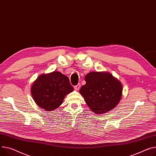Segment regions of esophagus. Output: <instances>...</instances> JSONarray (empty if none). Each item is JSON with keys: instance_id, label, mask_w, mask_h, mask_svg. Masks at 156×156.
Here are the masks:
<instances>
[{"instance_id": "esophagus-1", "label": "esophagus", "mask_w": 156, "mask_h": 156, "mask_svg": "<svg viewBox=\"0 0 156 156\" xmlns=\"http://www.w3.org/2000/svg\"><path fill=\"white\" fill-rule=\"evenodd\" d=\"M80 87H81V84L80 83H78L77 85H76V86H75V89L76 90H78L80 88Z\"/></svg>"}]
</instances>
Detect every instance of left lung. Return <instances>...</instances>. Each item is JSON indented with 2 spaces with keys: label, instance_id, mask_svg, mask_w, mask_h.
<instances>
[{
  "label": "left lung",
  "instance_id": "8db88e82",
  "mask_svg": "<svg viewBox=\"0 0 156 156\" xmlns=\"http://www.w3.org/2000/svg\"><path fill=\"white\" fill-rule=\"evenodd\" d=\"M86 84L80 93L90 108L97 114L115 107L122 94L121 83L108 73L90 72L85 78Z\"/></svg>",
  "mask_w": 156,
  "mask_h": 156
}]
</instances>
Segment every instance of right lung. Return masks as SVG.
Listing matches in <instances>:
<instances>
[{"instance_id":"right-lung-1","label":"right lung","mask_w":156,"mask_h":156,"mask_svg":"<svg viewBox=\"0 0 156 156\" xmlns=\"http://www.w3.org/2000/svg\"><path fill=\"white\" fill-rule=\"evenodd\" d=\"M73 90L69 78L58 71L40 75L33 83L31 94L36 104L47 111L59 107L65 95Z\"/></svg>"}]
</instances>
